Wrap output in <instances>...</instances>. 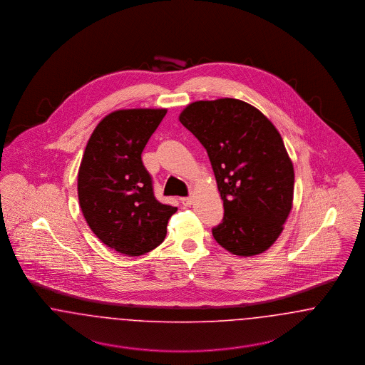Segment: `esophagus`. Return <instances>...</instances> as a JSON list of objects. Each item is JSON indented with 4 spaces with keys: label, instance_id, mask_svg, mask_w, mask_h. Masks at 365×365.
I'll use <instances>...</instances> for the list:
<instances>
[{
    "label": "esophagus",
    "instance_id": "1",
    "mask_svg": "<svg viewBox=\"0 0 365 365\" xmlns=\"http://www.w3.org/2000/svg\"><path fill=\"white\" fill-rule=\"evenodd\" d=\"M180 201L185 207H190L192 204V197H183V198H180Z\"/></svg>",
    "mask_w": 365,
    "mask_h": 365
}]
</instances>
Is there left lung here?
I'll use <instances>...</instances> for the list:
<instances>
[{"label":"left lung","instance_id":"left-lung-1","mask_svg":"<svg viewBox=\"0 0 365 365\" xmlns=\"http://www.w3.org/2000/svg\"><path fill=\"white\" fill-rule=\"evenodd\" d=\"M207 149L223 200L213 238L235 256L268 250L293 208L294 168L283 139L257 108L235 98L195 101L179 115Z\"/></svg>","mask_w":365,"mask_h":365}]
</instances>
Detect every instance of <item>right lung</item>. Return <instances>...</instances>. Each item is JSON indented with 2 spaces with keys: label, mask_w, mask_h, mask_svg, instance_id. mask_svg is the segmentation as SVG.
<instances>
[{
  "label": "right lung",
  "mask_w": 365,
  "mask_h": 365,
  "mask_svg": "<svg viewBox=\"0 0 365 365\" xmlns=\"http://www.w3.org/2000/svg\"><path fill=\"white\" fill-rule=\"evenodd\" d=\"M167 109H119L106 115L87 142L78 173V198L87 225L108 247L142 256L164 241L176 207L158 202L142 163Z\"/></svg>",
  "instance_id": "obj_1"
}]
</instances>
